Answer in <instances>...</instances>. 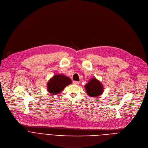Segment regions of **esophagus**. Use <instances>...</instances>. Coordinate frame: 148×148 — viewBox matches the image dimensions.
<instances>
[{
    "label": "esophagus",
    "mask_w": 148,
    "mask_h": 148,
    "mask_svg": "<svg viewBox=\"0 0 148 148\" xmlns=\"http://www.w3.org/2000/svg\"><path fill=\"white\" fill-rule=\"evenodd\" d=\"M79 82H77V81H73V84H74V85H78L79 84Z\"/></svg>",
    "instance_id": "34e87169"
}]
</instances>
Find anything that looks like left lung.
Here are the masks:
<instances>
[{"mask_svg": "<svg viewBox=\"0 0 148 148\" xmlns=\"http://www.w3.org/2000/svg\"><path fill=\"white\" fill-rule=\"evenodd\" d=\"M87 94L89 96L94 97L99 96L103 92V87L99 80L96 78L91 79L85 86Z\"/></svg>", "mask_w": 148, "mask_h": 148, "instance_id": "8db88e82", "label": "left lung"}]
</instances>
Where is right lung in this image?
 Here are the masks:
<instances>
[{"mask_svg":"<svg viewBox=\"0 0 148 148\" xmlns=\"http://www.w3.org/2000/svg\"><path fill=\"white\" fill-rule=\"evenodd\" d=\"M72 84L71 79L63 75H55L47 84V91L53 95L61 92L66 86Z\"/></svg>","mask_w":148,"mask_h":148,"instance_id":"add662e5","label":"right lung"}]
</instances>
